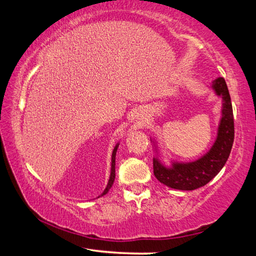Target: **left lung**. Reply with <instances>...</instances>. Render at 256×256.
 Here are the masks:
<instances>
[{"mask_svg": "<svg viewBox=\"0 0 256 256\" xmlns=\"http://www.w3.org/2000/svg\"><path fill=\"white\" fill-rule=\"evenodd\" d=\"M211 88L214 89L216 96L222 98V118L219 122L214 144L206 154H203L196 162H172V166L167 167L160 162L158 157H154V174L160 183L168 188L193 190L204 186L222 170L230 154L234 136H235L230 94H229L226 81L222 76L216 78L212 82ZM154 149L158 151V146H154Z\"/></svg>", "mask_w": 256, "mask_h": 256, "instance_id": "1", "label": "left lung"}]
</instances>
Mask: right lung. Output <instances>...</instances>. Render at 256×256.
Masks as SVG:
<instances>
[{"label":"right lung","instance_id":"right-lung-1","mask_svg":"<svg viewBox=\"0 0 256 256\" xmlns=\"http://www.w3.org/2000/svg\"><path fill=\"white\" fill-rule=\"evenodd\" d=\"M118 144L115 146L114 150H112V167H110V180H108V184L106 186V188L104 192L102 193V196H105V194L108 192V190H110L112 183H114V180H115V157H116V151H118ZM98 196V198H99Z\"/></svg>","mask_w":256,"mask_h":256}]
</instances>
